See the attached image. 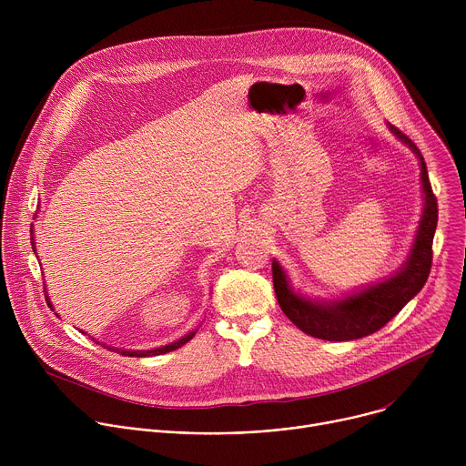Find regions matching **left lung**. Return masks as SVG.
<instances>
[{"label": "left lung", "instance_id": "1", "mask_svg": "<svg viewBox=\"0 0 466 466\" xmlns=\"http://www.w3.org/2000/svg\"><path fill=\"white\" fill-rule=\"evenodd\" d=\"M390 130L404 144H408L420 160V178L426 205L415 245L406 265L394 277L329 304L313 302L293 293L279 261H273V286L279 304L286 317L311 338L326 341H352L374 334L394 315H398V311L424 288L430 277L433 259L431 245L439 218L437 197L431 189L426 162L419 147L396 127L390 125Z\"/></svg>", "mask_w": 466, "mask_h": 466}]
</instances>
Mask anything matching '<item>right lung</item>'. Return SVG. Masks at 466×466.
<instances>
[{
    "instance_id": "1",
    "label": "right lung",
    "mask_w": 466,
    "mask_h": 466,
    "mask_svg": "<svg viewBox=\"0 0 466 466\" xmlns=\"http://www.w3.org/2000/svg\"><path fill=\"white\" fill-rule=\"evenodd\" d=\"M35 248V247H33ZM49 304V302H47ZM51 306V304H49ZM195 336V331H189L187 336H184L182 339L171 343V345H166V347H160V349H155V350H119V349H112V347H106L108 350H116L117 354L121 356H130V358H147V356H160V354H166V352H171V350H177L180 349L182 345H186L191 338Z\"/></svg>"
}]
</instances>
